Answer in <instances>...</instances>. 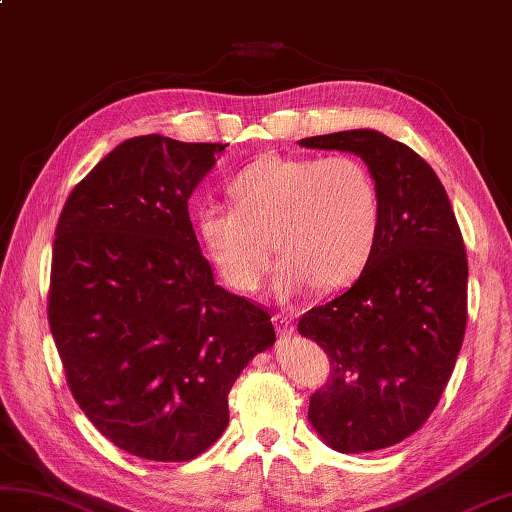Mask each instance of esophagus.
<instances>
[{"instance_id": "1", "label": "esophagus", "mask_w": 512, "mask_h": 512, "mask_svg": "<svg viewBox=\"0 0 512 512\" xmlns=\"http://www.w3.org/2000/svg\"><path fill=\"white\" fill-rule=\"evenodd\" d=\"M272 323H275V329L279 336H292L294 334V323L290 316H283V314H277L272 316Z\"/></svg>"}]
</instances>
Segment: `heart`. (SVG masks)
<instances>
[{"label": "heart", "instance_id": "1", "mask_svg": "<svg viewBox=\"0 0 512 512\" xmlns=\"http://www.w3.org/2000/svg\"><path fill=\"white\" fill-rule=\"evenodd\" d=\"M233 207L196 213L200 246L222 279L240 292H257L283 259L281 296L344 288L373 259L382 233V196L373 172L351 154L279 157L246 165L227 185Z\"/></svg>", "mask_w": 512, "mask_h": 512}]
</instances>
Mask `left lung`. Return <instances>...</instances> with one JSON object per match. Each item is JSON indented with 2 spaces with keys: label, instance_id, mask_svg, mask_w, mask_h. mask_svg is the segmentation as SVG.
Instances as JSON below:
<instances>
[{
  "label": "left lung",
  "instance_id": "obj_1",
  "mask_svg": "<svg viewBox=\"0 0 512 512\" xmlns=\"http://www.w3.org/2000/svg\"><path fill=\"white\" fill-rule=\"evenodd\" d=\"M362 157L382 196V233L351 288L312 307L299 334L325 349L327 384L307 419L340 454L401 443L430 419L467 329V253L449 198L417 152L377 130L301 139Z\"/></svg>",
  "mask_w": 512,
  "mask_h": 512
}]
</instances>
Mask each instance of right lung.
Returning a JSON list of instances; mask_svg holds the SVG:
<instances>
[{
    "label": "right lung",
    "mask_w": 512,
    "mask_h": 512,
    "mask_svg": "<svg viewBox=\"0 0 512 512\" xmlns=\"http://www.w3.org/2000/svg\"><path fill=\"white\" fill-rule=\"evenodd\" d=\"M227 144L133 137L69 194L47 318L82 412L128 454L183 462L229 425V392L275 344L270 314L213 281L187 200Z\"/></svg>",
    "instance_id": "1"
}]
</instances>
